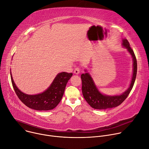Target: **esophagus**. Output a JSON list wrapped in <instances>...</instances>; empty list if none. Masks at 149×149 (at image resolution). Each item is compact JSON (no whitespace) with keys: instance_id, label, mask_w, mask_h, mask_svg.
Listing matches in <instances>:
<instances>
[{"instance_id":"1","label":"esophagus","mask_w":149,"mask_h":149,"mask_svg":"<svg viewBox=\"0 0 149 149\" xmlns=\"http://www.w3.org/2000/svg\"><path fill=\"white\" fill-rule=\"evenodd\" d=\"M79 71H80L79 68V67H77V68H75L74 71V73L75 74H76V75H78V74L79 73Z\"/></svg>"}]
</instances>
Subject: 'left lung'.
<instances>
[{"instance_id":"obj_1","label":"left lung","mask_w":149,"mask_h":149,"mask_svg":"<svg viewBox=\"0 0 149 149\" xmlns=\"http://www.w3.org/2000/svg\"><path fill=\"white\" fill-rule=\"evenodd\" d=\"M122 46L127 49L133 59V75L129 88L120 95H108L102 94L97 87L91 75L85 70L86 73L82 74V92L88 104L94 109L104 110L114 108L120 105L127 97L133 88L137 74V60L129 42L126 39H122Z\"/></svg>"}]
</instances>
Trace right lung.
<instances>
[{"label": "right lung", "mask_w": 149, "mask_h": 149, "mask_svg": "<svg viewBox=\"0 0 149 149\" xmlns=\"http://www.w3.org/2000/svg\"><path fill=\"white\" fill-rule=\"evenodd\" d=\"M72 76V73L65 72L59 73L50 86L43 93L29 95L24 93L17 87L10 71L12 86L18 98L29 108L39 111L50 110L56 107L64 93L66 85Z\"/></svg>", "instance_id": "1"}]
</instances>
